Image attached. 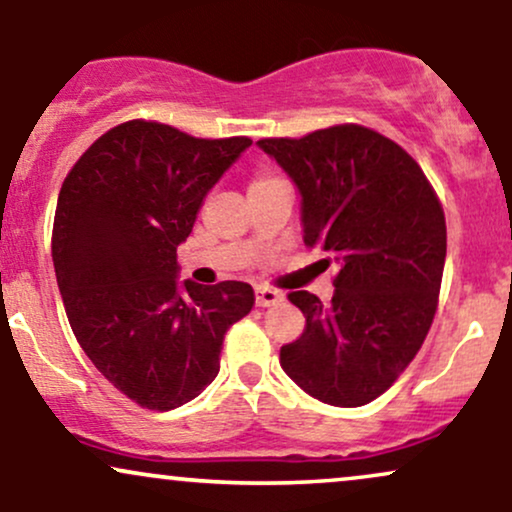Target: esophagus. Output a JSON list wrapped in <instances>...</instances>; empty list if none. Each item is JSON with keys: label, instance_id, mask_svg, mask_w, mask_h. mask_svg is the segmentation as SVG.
I'll list each match as a JSON object with an SVG mask.
<instances>
[{"label": "esophagus", "instance_id": "1", "mask_svg": "<svg viewBox=\"0 0 512 512\" xmlns=\"http://www.w3.org/2000/svg\"><path fill=\"white\" fill-rule=\"evenodd\" d=\"M281 298H284V293L267 289V286H257V289H255V303L260 305V308H269V305H276L281 301Z\"/></svg>", "mask_w": 512, "mask_h": 512}]
</instances>
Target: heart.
Segmentation results:
<instances>
[{"mask_svg":"<svg viewBox=\"0 0 512 512\" xmlns=\"http://www.w3.org/2000/svg\"><path fill=\"white\" fill-rule=\"evenodd\" d=\"M272 180H276V178H272V175H260V178L252 182V187H255V185H264V182H272Z\"/></svg>","mask_w":512,"mask_h":512,"instance_id":"obj_1","label":"heart"}]
</instances>
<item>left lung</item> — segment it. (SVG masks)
<instances>
[{
	"label": "left lung",
	"mask_w": 512,
	"mask_h": 512,
	"mask_svg": "<svg viewBox=\"0 0 512 512\" xmlns=\"http://www.w3.org/2000/svg\"><path fill=\"white\" fill-rule=\"evenodd\" d=\"M257 146L298 187L303 243L339 267L327 305L289 293L305 330L281 346V368L320 402L363 407L395 383L431 330L448 245L443 207L419 163L368 127Z\"/></svg>",
	"instance_id": "left-lung-1"
}]
</instances>
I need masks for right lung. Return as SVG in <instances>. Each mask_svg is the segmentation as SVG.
Wrapping results in <instances>:
<instances>
[{"label":"right lung","mask_w":512,"mask_h":512,"mask_svg":"<svg viewBox=\"0 0 512 512\" xmlns=\"http://www.w3.org/2000/svg\"><path fill=\"white\" fill-rule=\"evenodd\" d=\"M252 142L129 120L62 182L52 262L76 342L122 395L170 411L219 373L223 334L255 303L245 281H178V245Z\"/></svg>","instance_id":"obj_1"}]
</instances>
